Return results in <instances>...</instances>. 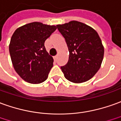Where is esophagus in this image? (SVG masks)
I'll return each mask as SVG.
<instances>
[{
    "mask_svg": "<svg viewBox=\"0 0 121 121\" xmlns=\"http://www.w3.org/2000/svg\"><path fill=\"white\" fill-rule=\"evenodd\" d=\"M57 59H58V55H56L54 56V60H56Z\"/></svg>",
    "mask_w": 121,
    "mask_h": 121,
    "instance_id": "esophagus-1",
    "label": "esophagus"
}]
</instances>
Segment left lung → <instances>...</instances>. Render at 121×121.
Returning <instances> with one entry per match:
<instances>
[{"mask_svg":"<svg viewBox=\"0 0 121 121\" xmlns=\"http://www.w3.org/2000/svg\"><path fill=\"white\" fill-rule=\"evenodd\" d=\"M65 39L69 61L60 67L64 76L74 83H82L92 78L100 69L104 48L97 31L77 21L56 25Z\"/></svg>","mask_w":121,"mask_h":121,"instance_id":"obj_1","label":"left lung"}]
</instances>
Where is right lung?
I'll return each mask as SVG.
<instances>
[{"label": "right lung", "instance_id": "add662e5", "mask_svg": "<svg viewBox=\"0 0 121 121\" xmlns=\"http://www.w3.org/2000/svg\"><path fill=\"white\" fill-rule=\"evenodd\" d=\"M56 29L55 26L32 22L17 28L13 34L9 52L15 70L24 80L40 84L47 80L53 59L44 44Z\"/></svg>", "mask_w": 121, "mask_h": 121}]
</instances>
